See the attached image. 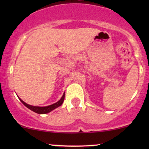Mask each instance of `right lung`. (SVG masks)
I'll use <instances>...</instances> for the list:
<instances>
[{"label":"right lung","mask_w":149,"mask_h":149,"mask_svg":"<svg viewBox=\"0 0 149 149\" xmlns=\"http://www.w3.org/2000/svg\"><path fill=\"white\" fill-rule=\"evenodd\" d=\"M64 97H65V93H64L63 96L61 97V98L59 101H58L57 102L52 104V105L47 106V107H35V106L29 105V104L25 103V102H24V101H22L20 98H19V100L21 101L22 103L23 104L25 107H26L28 109H29L30 110L32 111L37 113H38V114H45V113H49L50 111H52V110L55 109L56 108L60 107L61 104H62L63 102H64Z\"/></svg>","instance_id":"obj_1"}]
</instances>
